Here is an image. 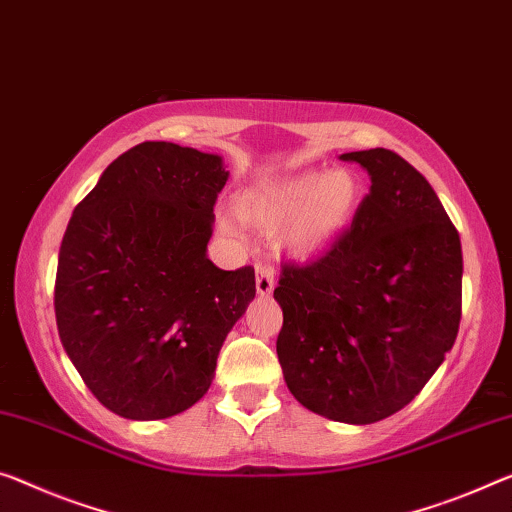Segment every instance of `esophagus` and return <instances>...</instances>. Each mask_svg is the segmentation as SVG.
Returning <instances> with one entry per match:
<instances>
[{
	"label": "esophagus",
	"instance_id": "obj_1",
	"mask_svg": "<svg viewBox=\"0 0 512 512\" xmlns=\"http://www.w3.org/2000/svg\"><path fill=\"white\" fill-rule=\"evenodd\" d=\"M256 290L258 295H270L274 290V270L270 263H256Z\"/></svg>",
	"mask_w": 512,
	"mask_h": 512
}]
</instances>
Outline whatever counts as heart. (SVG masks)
<instances>
[{
	"mask_svg": "<svg viewBox=\"0 0 512 512\" xmlns=\"http://www.w3.org/2000/svg\"><path fill=\"white\" fill-rule=\"evenodd\" d=\"M361 203L364 183L352 169L338 167L325 174L283 178L277 183L251 187L238 196V215L258 229H277L279 249L290 258H313L350 229ZM219 229L238 235L240 224L231 215L219 217Z\"/></svg>",
	"mask_w": 512,
	"mask_h": 512,
	"instance_id": "1",
	"label": "heart"
}]
</instances>
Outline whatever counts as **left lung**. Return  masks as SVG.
Returning a JSON list of instances; mask_svg holds the SVG:
<instances>
[{
  "instance_id": "8db88e82",
  "label": "left lung",
  "mask_w": 512,
  "mask_h": 512,
  "mask_svg": "<svg viewBox=\"0 0 512 512\" xmlns=\"http://www.w3.org/2000/svg\"><path fill=\"white\" fill-rule=\"evenodd\" d=\"M341 160L368 171L371 192L325 254L283 263L277 355L306 410L366 426L412 403L453 348L462 247L435 190L398 153Z\"/></svg>"
}]
</instances>
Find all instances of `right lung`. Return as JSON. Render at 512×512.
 <instances>
[{
  "label": "right lung",
  "mask_w": 512,
  "mask_h": 512,
  "mask_svg": "<svg viewBox=\"0 0 512 512\" xmlns=\"http://www.w3.org/2000/svg\"><path fill=\"white\" fill-rule=\"evenodd\" d=\"M222 157L144 141L77 203L59 249L54 313L64 350L107 410L132 421L206 396L226 334L256 295L254 267L206 256Z\"/></svg>",
  "instance_id": "obj_1"
}]
</instances>
